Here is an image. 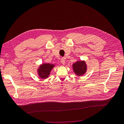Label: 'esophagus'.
Wrapping results in <instances>:
<instances>
[{"label":"esophagus","instance_id":"obj_1","mask_svg":"<svg viewBox=\"0 0 124 124\" xmlns=\"http://www.w3.org/2000/svg\"><path fill=\"white\" fill-rule=\"evenodd\" d=\"M61 62H62V65H65V59H64V58H61Z\"/></svg>","mask_w":124,"mask_h":124}]
</instances>
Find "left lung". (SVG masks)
<instances>
[{
  "mask_svg": "<svg viewBox=\"0 0 124 124\" xmlns=\"http://www.w3.org/2000/svg\"><path fill=\"white\" fill-rule=\"evenodd\" d=\"M73 69L75 73L78 76H80L85 73L87 67H86V65L85 62L78 61L76 63H73Z\"/></svg>",
  "mask_w": 124,
  "mask_h": 124,
  "instance_id": "1",
  "label": "left lung"
}]
</instances>
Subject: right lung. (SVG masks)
Segmentation results:
<instances>
[{
	"label": "right lung",
	"mask_w": 124,
	"mask_h": 124,
	"mask_svg": "<svg viewBox=\"0 0 124 124\" xmlns=\"http://www.w3.org/2000/svg\"><path fill=\"white\" fill-rule=\"evenodd\" d=\"M54 67V65L50 63H44L41 65L38 69V74L42 78H47L50 75L51 71Z\"/></svg>",
	"instance_id": "add662e5"
}]
</instances>
